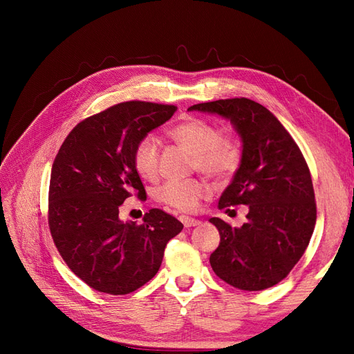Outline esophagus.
I'll return each instance as SVG.
<instances>
[{"instance_id": "obj_1", "label": "esophagus", "mask_w": 354, "mask_h": 354, "mask_svg": "<svg viewBox=\"0 0 354 354\" xmlns=\"http://www.w3.org/2000/svg\"><path fill=\"white\" fill-rule=\"evenodd\" d=\"M181 223L185 224V227H194V226H198V224H201L199 220L196 218H192V217H180Z\"/></svg>"}]
</instances>
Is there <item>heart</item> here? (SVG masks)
<instances>
[{"instance_id":"b5f03b06","label":"heart","mask_w":354,"mask_h":354,"mask_svg":"<svg viewBox=\"0 0 354 354\" xmlns=\"http://www.w3.org/2000/svg\"><path fill=\"white\" fill-rule=\"evenodd\" d=\"M169 137L194 155L192 165L202 173L220 180L236 173L242 162V146L236 137L220 134V128L202 118H189L171 128ZM133 165L143 180L152 181L158 176V142L151 134L143 136L133 149ZM211 192L202 178L167 181L158 190V199L164 205L183 212H194Z\"/></svg>"}]
</instances>
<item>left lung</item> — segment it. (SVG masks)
Wrapping results in <instances>:
<instances>
[{
    "instance_id": "left-lung-1",
    "label": "left lung",
    "mask_w": 354,
    "mask_h": 354,
    "mask_svg": "<svg viewBox=\"0 0 354 354\" xmlns=\"http://www.w3.org/2000/svg\"><path fill=\"white\" fill-rule=\"evenodd\" d=\"M227 118L241 134L242 162L218 208L248 205L246 223L232 227L212 217L220 245L209 257L214 273L242 291H261L289 274L316 224V201L306 159L285 127L263 104L245 97L190 106Z\"/></svg>"
}]
</instances>
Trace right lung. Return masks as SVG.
Returning <instances> with one entry per match:
<instances>
[{
	"mask_svg": "<svg viewBox=\"0 0 354 354\" xmlns=\"http://www.w3.org/2000/svg\"><path fill=\"white\" fill-rule=\"evenodd\" d=\"M174 104L124 102L81 121L60 146L51 168L48 227L62 259L90 288L125 295L159 270L165 246L183 229L152 208L143 221H121L127 198L146 199L133 149L162 125Z\"/></svg>",
	"mask_w": 354,
	"mask_h": 354,
	"instance_id": "1",
	"label": "right lung"
}]
</instances>
